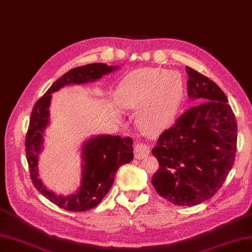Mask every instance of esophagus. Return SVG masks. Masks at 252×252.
<instances>
[{
	"label": "esophagus",
	"mask_w": 252,
	"mask_h": 252,
	"mask_svg": "<svg viewBox=\"0 0 252 252\" xmlns=\"http://www.w3.org/2000/svg\"><path fill=\"white\" fill-rule=\"evenodd\" d=\"M151 153V149L146 145V144L137 143L134 145V156L136 159H143L146 157Z\"/></svg>",
	"instance_id": "esophagus-1"
}]
</instances>
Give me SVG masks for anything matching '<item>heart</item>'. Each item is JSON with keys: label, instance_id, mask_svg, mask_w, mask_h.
Returning <instances> with one entry per match:
<instances>
[{"label": "heart", "instance_id": "heart-1", "mask_svg": "<svg viewBox=\"0 0 252 252\" xmlns=\"http://www.w3.org/2000/svg\"><path fill=\"white\" fill-rule=\"evenodd\" d=\"M183 95L176 72L163 68H144L127 74L118 92L126 108H141L140 123L151 133L163 130L173 120Z\"/></svg>", "mask_w": 252, "mask_h": 252}]
</instances>
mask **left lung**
<instances>
[{
	"label": "left lung",
	"mask_w": 252,
	"mask_h": 252,
	"mask_svg": "<svg viewBox=\"0 0 252 252\" xmlns=\"http://www.w3.org/2000/svg\"><path fill=\"white\" fill-rule=\"evenodd\" d=\"M187 94L199 103L187 108L160 134L152 153L159 168L152 183L178 206H196L221 189L237 148V123L216 82L186 67Z\"/></svg>",
	"instance_id": "1"
}]
</instances>
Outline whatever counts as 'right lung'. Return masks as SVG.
Returning <instances> with one entry per match:
<instances>
[{"instance_id": "obj_1", "label": "right lung", "mask_w": 252, "mask_h": 252, "mask_svg": "<svg viewBox=\"0 0 252 252\" xmlns=\"http://www.w3.org/2000/svg\"><path fill=\"white\" fill-rule=\"evenodd\" d=\"M116 69L101 63L73 68L52 84L32 109L29 127L26 134V156L32 183L51 202L67 211H87L96 207L111 189L117 170L133 159V140L131 137L100 135L90 140L82 151L83 178L77 194L57 196L47 190L37 179V155L41 152L43 132L49 123L51 94L67 84H81L95 81Z\"/></svg>"}]
</instances>
